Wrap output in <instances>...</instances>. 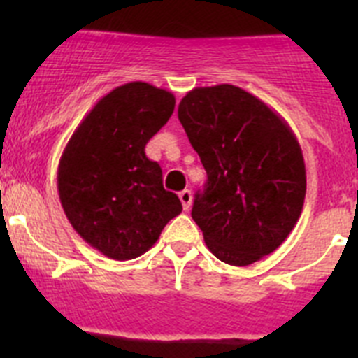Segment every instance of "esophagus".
Listing matches in <instances>:
<instances>
[{"mask_svg": "<svg viewBox=\"0 0 358 358\" xmlns=\"http://www.w3.org/2000/svg\"><path fill=\"white\" fill-rule=\"evenodd\" d=\"M179 199H181L182 202V208L188 211L189 206H192V192H189V189H182L181 194H179Z\"/></svg>", "mask_w": 358, "mask_h": 358, "instance_id": "1", "label": "esophagus"}]
</instances>
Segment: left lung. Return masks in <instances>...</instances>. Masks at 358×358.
<instances>
[{
    "label": "left lung",
    "instance_id": "1",
    "mask_svg": "<svg viewBox=\"0 0 358 358\" xmlns=\"http://www.w3.org/2000/svg\"><path fill=\"white\" fill-rule=\"evenodd\" d=\"M177 116L208 173L192 210L208 249L236 267L276 251L306 194L303 150L289 123L231 84L188 91Z\"/></svg>",
    "mask_w": 358,
    "mask_h": 358
}]
</instances>
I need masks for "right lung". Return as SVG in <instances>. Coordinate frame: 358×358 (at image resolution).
Wrapping results in <instances>:
<instances>
[{"label": "right lung", "instance_id": "obj_1", "mask_svg": "<svg viewBox=\"0 0 358 358\" xmlns=\"http://www.w3.org/2000/svg\"><path fill=\"white\" fill-rule=\"evenodd\" d=\"M176 96L147 82L115 87L94 103L69 138L57 188L69 224L113 260H132L157 242L182 211L163 188V172L145 145L172 116Z\"/></svg>", "mask_w": 358, "mask_h": 358}]
</instances>
